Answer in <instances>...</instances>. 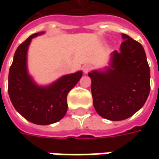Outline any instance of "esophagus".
Listing matches in <instances>:
<instances>
[{"label": "esophagus", "instance_id": "obj_1", "mask_svg": "<svg viewBox=\"0 0 159 159\" xmlns=\"http://www.w3.org/2000/svg\"><path fill=\"white\" fill-rule=\"evenodd\" d=\"M82 69L83 72H84L85 74H87V73H89V70H91V65H90V64H85V65H83Z\"/></svg>", "mask_w": 159, "mask_h": 159}]
</instances>
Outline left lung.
<instances>
[{
	"instance_id": "8db88e82",
	"label": "left lung",
	"mask_w": 159,
	"mask_h": 159,
	"mask_svg": "<svg viewBox=\"0 0 159 159\" xmlns=\"http://www.w3.org/2000/svg\"><path fill=\"white\" fill-rule=\"evenodd\" d=\"M109 65L89 72L93 104L104 119H128L143 106L150 95V72L143 47L126 34Z\"/></svg>"
}]
</instances>
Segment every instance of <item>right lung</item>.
<instances>
[{
  "mask_svg": "<svg viewBox=\"0 0 159 159\" xmlns=\"http://www.w3.org/2000/svg\"><path fill=\"white\" fill-rule=\"evenodd\" d=\"M45 34L31 35L16 50L9 68V98L16 111L36 125H50L64 118L67 111V95L82 77V70L63 75L48 85H39L28 71V48L32 40Z\"/></svg>",
  "mask_w": 159,
  "mask_h": 159,
  "instance_id": "1",
  "label": "right lung"
}]
</instances>
